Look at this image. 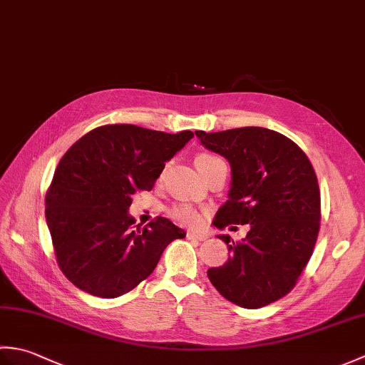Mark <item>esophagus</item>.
Wrapping results in <instances>:
<instances>
[{"label": "esophagus", "mask_w": 365, "mask_h": 365, "mask_svg": "<svg viewBox=\"0 0 365 365\" xmlns=\"http://www.w3.org/2000/svg\"><path fill=\"white\" fill-rule=\"evenodd\" d=\"M187 237H188L190 240H199V242H204V240L208 238L207 234H200V232H192V230L188 232Z\"/></svg>", "instance_id": "esophagus-1"}]
</instances>
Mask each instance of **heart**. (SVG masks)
Returning <instances> with one entry per match:
<instances>
[{
    "mask_svg": "<svg viewBox=\"0 0 365 365\" xmlns=\"http://www.w3.org/2000/svg\"><path fill=\"white\" fill-rule=\"evenodd\" d=\"M220 160L218 157H215V155L210 153H199L196 155L195 163L197 169H204L205 166L210 165V163ZM170 216L178 222V224H183V226H190V227H197L202 224V213H200L197 208H195L192 205L188 204H178L175 205L173 210H170Z\"/></svg>",
    "mask_w": 365,
    "mask_h": 365,
    "instance_id": "b5f03b06",
    "label": "heart"
}]
</instances>
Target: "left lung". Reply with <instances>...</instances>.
Here are the masks:
<instances>
[{"label": "left lung", "instance_id": "8db88e82", "mask_svg": "<svg viewBox=\"0 0 365 365\" xmlns=\"http://www.w3.org/2000/svg\"><path fill=\"white\" fill-rule=\"evenodd\" d=\"M207 149L232 168L229 200L213 224H250L242 242L227 245L230 257L207 271L227 301L259 309L285 297L306 268L320 230V188L312 163L292 139L274 130L242 127L196 131Z\"/></svg>", "mask_w": 365, "mask_h": 365}]
</instances>
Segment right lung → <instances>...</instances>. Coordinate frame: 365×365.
<instances>
[{
    "label": "right lung",
    "instance_id": "right-lung-1",
    "mask_svg": "<svg viewBox=\"0 0 365 365\" xmlns=\"http://www.w3.org/2000/svg\"><path fill=\"white\" fill-rule=\"evenodd\" d=\"M192 136L113 123L64 153L46 190L45 216L58 265L73 285L98 298L122 297L152 274L170 242L185 238L163 216L133 229L127 210Z\"/></svg>",
    "mask_w": 365,
    "mask_h": 365
}]
</instances>
